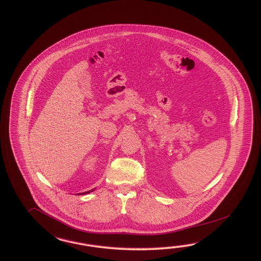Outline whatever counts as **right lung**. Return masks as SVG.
Returning <instances> with one entry per match:
<instances>
[{
    "label": "right lung",
    "instance_id": "obj_1",
    "mask_svg": "<svg viewBox=\"0 0 261 261\" xmlns=\"http://www.w3.org/2000/svg\"><path fill=\"white\" fill-rule=\"evenodd\" d=\"M92 191H94V189H92V190H90V191H87V192H84V193H81L82 195H84V194H88L90 193V192H92ZM80 195V194H79Z\"/></svg>",
    "mask_w": 261,
    "mask_h": 261
}]
</instances>
